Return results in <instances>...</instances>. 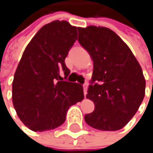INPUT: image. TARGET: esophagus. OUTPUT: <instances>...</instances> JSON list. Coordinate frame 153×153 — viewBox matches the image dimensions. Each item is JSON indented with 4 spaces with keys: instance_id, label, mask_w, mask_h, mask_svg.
Returning <instances> with one entry per match:
<instances>
[{
    "instance_id": "esophagus-1",
    "label": "esophagus",
    "mask_w": 153,
    "mask_h": 153,
    "mask_svg": "<svg viewBox=\"0 0 153 153\" xmlns=\"http://www.w3.org/2000/svg\"><path fill=\"white\" fill-rule=\"evenodd\" d=\"M87 89H88V85L87 84H84L83 85V91H84V95L85 96L87 95Z\"/></svg>"
}]
</instances>
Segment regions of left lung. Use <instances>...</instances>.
Segmentation results:
<instances>
[{
    "label": "left lung",
    "instance_id": "8db88e82",
    "mask_svg": "<svg viewBox=\"0 0 153 153\" xmlns=\"http://www.w3.org/2000/svg\"><path fill=\"white\" fill-rule=\"evenodd\" d=\"M78 31V41L94 65L87 98L94 102L95 110L85 115V121L96 129L119 130L133 118L144 97L142 68L128 46L111 29L89 25Z\"/></svg>",
    "mask_w": 153,
    "mask_h": 153
}]
</instances>
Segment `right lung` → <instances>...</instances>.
I'll use <instances>...</instances> for the list:
<instances>
[{"label":"right lung","instance_id":"1","mask_svg":"<svg viewBox=\"0 0 153 153\" xmlns=\"http://www.w3.org/2000/svg\"><path fill=\"white\" fill-rule=\"evenodd\" d=\"M77 27L56 20L42 26L26 46L12 82V102L21 121L33 131L61 126L69 107L84 98L83 87L64 80L65 59L77 40Z\"/></svg>","mask_w":153,"mask_h":153}]
</instances>
